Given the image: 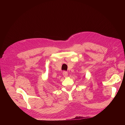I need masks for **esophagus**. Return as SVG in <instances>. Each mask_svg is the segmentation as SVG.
<instances>
[{
  "mask_svg": "<svg viewBox=\"0 0 125 125\" xmlns=\"http://www.w3.org/2000/svg\"><path fill=\"white\" fill-rule=\"evenodd\" d=\"M68 72H66V71H63V75L64 76V77H67L68 76Z\"/></svg>",
  "mask_w": 125,
  "mask_h": 125,
  "instance_id": "1",
  "label": "esophagus"
}]
</instances>
